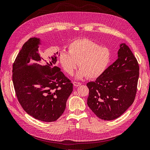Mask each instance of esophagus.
Here are the masks:
<instances>
[{"label": "esophagus", "instance_id": "esophagus-1", "mask_svg": "<svg viewBox=\"0 0 150 150\" xmlns=\"http://www.w3.org/2000/svg\"><path fill=\"white\" fill-rule=\"evenodd\" d=\"M73 85H74V86H75V87H78V86H81V83L80 82H73Z\"/></svg>", "mask_w": 150, "mask_h": 150}]
</instances>
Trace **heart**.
Instances as JSON below:
<instances>
[{
  "label": "heart",
  "instance_id": "heart-1",
  "mask_svg": "<svg viewBox=\"0 0 150 150\" xmlns=\"http://www.w3.org/2000/svg\"><path fill=\"white\" fill-rule=\"evenodd\" d=\"M68 49L69 52H60L59 61L64 71L71 76L79 64L81 68L76 74L77 79L87 76L91 79L97 78L105 73L111 62L108 48L100 46L87 38L71 42Z\"/></svg>",
  "mask_w": 150,
  "mask_h": 150
}]
</instances>
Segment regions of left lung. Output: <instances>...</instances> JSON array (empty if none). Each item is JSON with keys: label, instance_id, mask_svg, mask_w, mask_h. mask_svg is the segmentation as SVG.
Wrapping results in <instances>:
<instances>
[{"label": "left lung", "instance_id": "1", "mask_svg": "<svg viewBox=\"0 0 150 150\" xmlns=\"http://www.w3.org/2000/svg\"><path fill=\"white\" fill-rule=\"evenodd\" d=\"M117 58L95 82H89L87 105L105 121L115 119L132 105L137 93L139 66L129 47L121 44Z\"/></svg>", "mask_w": 150, "mask_h": 150}]
</instances>
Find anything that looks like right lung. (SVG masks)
I'll return each instance as SVG.
<instances>
[{
	"label": "right lung",
	"mask_w": 150,
	"mask_h": 150,
	"mask_svg": "<svg viewBox=\"0 0 150 150\" xmlns=\"http://www.w3.org/2000/svg\"><path fill=\"white\" fill-rule=\"evenodd\" d=\"M39 38L24 44L13 64L12 80L18 100L35 119L53 122L63 113L73 83L56 66L57 53L42 58Z\"/></svg>",
	"instance_id": "1"
}]
</instances>
